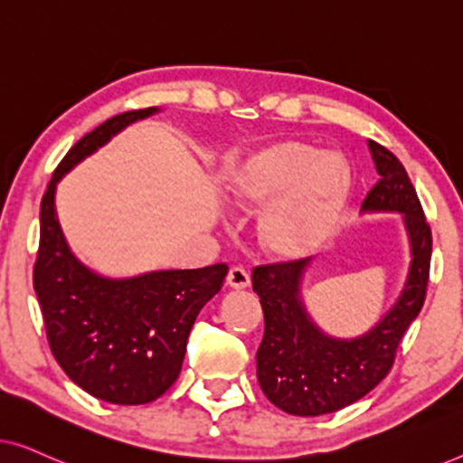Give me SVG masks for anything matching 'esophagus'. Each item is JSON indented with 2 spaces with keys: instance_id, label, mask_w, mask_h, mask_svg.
I'll use <instances>...</instances> for the list:
<instances>
[{
  "instance_id": "obj_1",
  "label": "esophagus",
  "mask_w": 463,
  "mask_h": 463,
  "mask_svg": "<svg viewBox=\"0 0 463 463\" xmlns=\"http://www.w3.org/2000/svg\"><path fill=\"white\" fill-rule=\"evenodd\" d=\"M227 284H230L232 288H246L250 284V276L249 271L244 268H232L230 274H227Z\"/></svg>"
}]
</instances>
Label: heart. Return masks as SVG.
I'll use <instances>...</instances> for the list:
<instances>
[{
  "label": "heart",
  "mask_w": 463,
  "mask_h": 463,
  "mask_svg": "<svg viewBox=\"0 0 463 463\" xmlns=\"http://www.w3.org/2000/svg\"><path fill=\"white\" fill-rule=\"evenodd\" d=\"M223 198L257 213V236L268 255L299 261L333 236L352 194V166L339 151L278 138L233 157L221 170Z\"/></svg>",
  "instance_id": "obj_1"
}]
</instances>
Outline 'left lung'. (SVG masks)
I'll return each instance as SVG.
<instances>
[{"instance_id":"8db88e82","label":"left lung","mask_w":463,"mask_h":463,"mask_svg":"<svg viewBox=\"0 0 463 463\" xmlns=\"http://www.w3.org/2000/svg\"><path fill=\"white\" fill-rule=\"evenodd\" d=\"M369 151L382 179L363 202V213L402 214L411 246L407 280L377 325L352 339L333 337L316 325L301 297L312 257L252 269V290L265 316L257 379L268 401L288 415L335 413L369 394L390 373L402 335L426 301L432 232L420 198L392 151L375 141H369Z\"/></svg>"}]
</instances>
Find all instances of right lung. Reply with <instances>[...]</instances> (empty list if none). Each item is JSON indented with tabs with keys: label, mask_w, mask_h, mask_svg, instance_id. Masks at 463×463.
<instances>
[{
	"label": "right lung",
	"mask_w": 463,
	"mask_h": 463,
	"mask_svg": "<svg viewBox=\"0 0 463 463\" xmlns=\"http://www.w3.org/2000/svg\"><path fill=\"white\" fill-rule=\"evenodd\" d=\"M157 111L119 113L80 138L54 170L40 208L33 288L50 350L73 383L111 404L151 402L176 382L189 331L227 276V265L217 263L107 278L73 255L61 230L54 195L62 176Z\"/></svg>",
	"instance_id": "1"
}]
</instances>
